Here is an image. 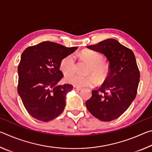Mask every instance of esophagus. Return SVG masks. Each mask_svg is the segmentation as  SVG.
<instances>
[{"label":"esophagus","instance_id":"esophagus-1","mask_svg":"<svg viewBox=\"0 0 152 152\" xmlns=\"http://www.w3.org/2000/svg\"><path fill=\"white\" fill-rule=\"evenodd\" d=\"M73 89H74V90H75V91H80V90H81V88H80V87H78V86H74L73 87Z\"/></svg>","mask_w":152,"mask_h":152}]
</instances>
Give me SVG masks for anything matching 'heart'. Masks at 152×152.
<instances>
[{
  "label": "heart",
  "mask_w": 152,
  "mask_h": 152,
  "mask_svg": "<svg viewBox=\"0 0 152 152\" xmlns=\"http://www.w3.org/2000/svg\"><path fill=\"white\" fill-rule=\"evenodd\" d=\"M81 57L88 61L90 66L87 69L88 75L80 74H72L66 76L65 80L71 84L78 87L92 86L96 84V78L99 82L104 81L109 74V67L103 61V56L96 51L91 50H85L80 53ZM60 69L64 75H68L73 73L76 69L75 56L70 54L66 56L61 60Z\"/></svg>",
  "instance_id": "heart-1"
}]
</instances>
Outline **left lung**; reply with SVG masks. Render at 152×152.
<instances>
[{
  "label": "left lung",
  "instance_id": "left-lung-1",
  "mask_svg": "<svg viewBox=\"0 0 152 152\" xmlns=\"http://www.w3.org/2000/svg\"><path fill=\"white\" fill-rule=\"evenodd\" d=\"M88 48L102 53L109 61V74L101 87L86 102L88 111L102 121H111L127 110L137 95L140 73L133 51L113 39Z\"/></svg>",
  "mask_w": 152,
  "mask_h": 152
}]
</instances>
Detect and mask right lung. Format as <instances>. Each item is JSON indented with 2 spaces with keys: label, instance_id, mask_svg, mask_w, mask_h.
Returning <instances> with one entry per match:
<instances>
[{
  "label": "right lung",
  "instance_id": "1",
  "mask_svg": "<svg viewBox=\"0 0 152 152\" xmlns=\"http://www.w3.org/2000/svg\"><path fill=\"white\" fill-rule=\"evenodd\" d=\"M77 48L43 42L28 47L22 53L18 66L17 91L27 111L33 118L48 122L62 113L66 94L73 86L58 84L64 76L60 64Z\"/></svg>",
  "mask_w": 152,
  "mask_h": 152
}]
</instances>
